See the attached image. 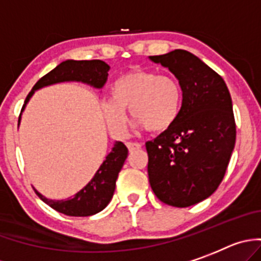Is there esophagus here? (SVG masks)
Returning <instances> with one entry per match:
<instances>
[{
    "mask_svg": "<svg viewBox=\"0 0 261 261\" xmlns=\"http://www.w3.org/2000/svg\"><path fill=\"white\" fill-rule=\"evenodd\" d=\"M126 145H127V148H128V151H130V152L135 151V149H140V148H142V144H140V143H134V142H127V143H126Z\"/></svg>",
    "mask_w": 261,
    "mask_h": 261,
    "instance_id": "obj_1",
    "label": "esophagus"
}]
</instances>
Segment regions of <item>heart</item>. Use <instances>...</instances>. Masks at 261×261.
I'll return each instance as SVG.
<instances>
[{"mask_svg": "<svg viewBox=\"0 0 261 261\" xmlns=\"http://www.w3.org/2000/svg\"><path fill=\"white\" fill-rule=\"evenodd\" d=\"M182 101V86L174 76L152 70H133L112 83L109 100L102 104V116L116 136H123L127 130L126 109H130L136 127L160 133L174 125Z\"/></svg>", "mask_w": 261, "mask_h": 261, "instance_id": "b5f03b06", "label": "heart"}]
</instances>
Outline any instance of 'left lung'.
Returning a JSON list of instances; mask_svg holds the SVG:
<instances>
[{
    "label": "left lung",
    "mask_w": 261,
    "mask_h": 261,
    "mask_svg": "<svg viewBox=\"0 0 261 261\" xmlns=\"http://www.w3.org/2000/svg\"><path fill=\"white\" fill-rule=\"evenodd\" d=\"M151 61L168 67L182 86L183 101L174 125L145 143L148 177L159 200L185 208L220 186L236 144V119L224 79L183 49Z\"/></svg>",
    "instance_id": "8db88e82"
}]
</instances>
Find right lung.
Returning a JSON list of instances; mask_svg holds the SVG:
<instances>
[{
  "label": "right lung",
  "instance_id": "right-lung-1",
  "mask_svg": "<svg viewBox=\"0 0 261 261\" xmlns=\"http://www.w3.org/2000/svg\"><path fill=\"white\" fill-rule=\"evenodd\" d=\"M109 69V65L100 60L63 61L56 69L37 81L31 92L25 97L22 110L24 109L25 104L34 95L35 91L50 86V84L61 83V82H82L95 88H102L107 83ZM127 147L122 142H116L112 152L108 154L104 163L97 169L92 179L87 183L81 191L76 192L72 198L67 200H51V199H46L36 190L35 192L44 203L63 215L75 216V217H87V216L96 215L104 210L113 198L116 180L122 166L125 164V160L127 159Z\"/></svg>",
  "mask_w": 261,
  "mask_h": 261
}]
</instances>
